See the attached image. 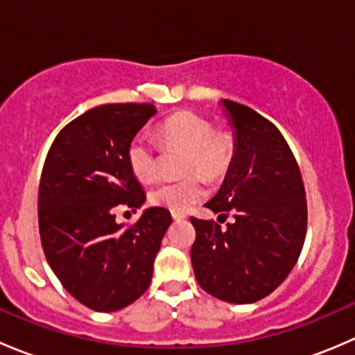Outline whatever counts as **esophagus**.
Returning <instances> with one entry per match:
<instances>
[{
  "label": "esophagus",
  "instance_id": "esophagus-1",
  "mask_svg": "<svg viewBox=\"0 0 355 355\" xmlns=\"http://www.w3.org/2000/svg\"><path fill=\"white\" fill-rule=\"evenodd\" d=\"M171 218H173L175 221H182V220H185V214L184 213H171Z\"/></svg>",
  "mask_w": 355,
  "mask_h": 355
}]
</instances>
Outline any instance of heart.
I'll return each mask as SVG.
<instances>
[{"mask_svg":"<svg viewBox=\"0 0 355 355\" xmlns=\"http://www.w3.org/2000/svg\"><path fill=\"white\" fill-rule=\"evenodd\" d=\"M159 139L166 148L187 151L185 175H202L207 180H218L227 173L234 157V137L228 132H214L213 123L194 111H180L164 120L159 127ZM127 161L132 175L141 182H153L157 177V153L149 139L137 135L128 142ZM206 191L200 178L184 182H163L149 192L153 204L173 213H184L204 199Z\"/></svg>","mask_w":355,"mask_h":355,"instance_id":"1","label":"heart"}]
</instances>
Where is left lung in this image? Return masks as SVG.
Instances as JSON below:
<instances>
[{
	"label": "left lung",
	"instance_id": "obj_1",
	"mask_svg": "<svg viewBox=\"0 0 355 355\" xmlns=\"http://www.w3.org/2000/svg\"><path fill=\"white\" fill-rule=\"evenodd\" d=\"M234 132V157L220 191L204 206L235 220L221 230L191 218V261L198 284L216 299L252 304L270 295L295 266L307 228L304 182L287 141L249 106L221 99Z\"/></svg>",
	"mask_w": 355,
	"mask_h": 355
}]
</instances>
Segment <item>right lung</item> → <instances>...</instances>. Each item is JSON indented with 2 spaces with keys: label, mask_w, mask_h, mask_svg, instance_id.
<instances>
[{
  "label": "right lung",
  "mask_w": 355,
  "mask_h": 355,
  "mask_svg": "<svg viewBox=\"0 0 355 355\" xmlns=\"http://www.w3.org/2000/svg\"><path fill=\"white\" fill-rule=\"evenodd\" d=\"M155 105H103L67 125L53 142L39 184V232L49 266L70 295L111 313L151 285L170 211L153 206L134 227L116 223L118 204L139 209L141 182L127 161L128 142L156 114Z\"/></svg>",
  "instance_id": "add662e5"
}]
</instances>
